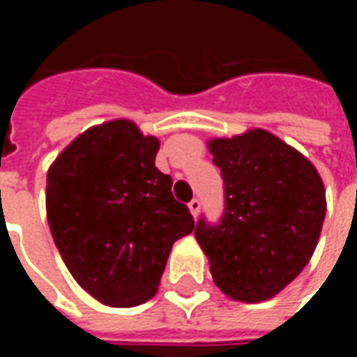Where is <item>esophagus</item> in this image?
I'll use <instances>...</instances> for the list:
<instances>
[{"mask_svg": "<svg viewBox=\"0 0 357 357\" xmlns=\"http://www.w3.org/2000/svg\"><path fill=\"white\" fill-rule=\"evenodd\" d=\"M189 210H191V214H193L195 218L199 216V212H201V201H199V199H193V201L189 202Z\"/></svg>", "mask_w": 357, "mask_h": 357, "instance_id": "34e87169", "label": "esophagus"}]
</instances>
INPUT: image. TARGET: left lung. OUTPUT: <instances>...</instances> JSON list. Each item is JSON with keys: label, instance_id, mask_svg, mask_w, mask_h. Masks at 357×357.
Wrapping results in <instances>:
<instances>
[{"label": "left lung", "instance_id": "left-lung-1", "mask_svg": "<svg viewBox=\"0 0 357 357\" xmlns=\"http://www.w3.org/2000/svg\"><path fill=\"white\" fill-rule=\"evenodd\" d=\"M224 179V216L197 222L218 289L262 302L304 269L325 220V189L314 164L266 130L208 141Z\"/></svg>", "mask_w": 357, "mask_h": 357}]
</instances>
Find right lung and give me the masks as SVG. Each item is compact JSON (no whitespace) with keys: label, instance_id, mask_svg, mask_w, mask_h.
<instances>
[{"label":"right lung","instance_id":"obj_1","mask_svg":"<svg viewBox=\"0 0 357 357\" xmlns=\"http://www.w3.org/2000/svg\"><path fill=\"white\" fill-rule=\"evenodd\" d=\"M158 147L130 120H112L78 135L47 172L53 241L76 283L107 306L153 298L172 245L195 229L155 166Z\"/></svg>","mask_w":357,"mask_h":357}]
</instances>
